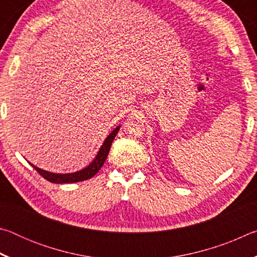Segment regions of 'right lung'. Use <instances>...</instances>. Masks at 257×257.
Segmentation results:
<instances>
[{
	"label": "right lung",
	"mask_w": 257,
	"mask_h": 257,
	"mask_svg": "<svg viewBox=\"0 0 257 257\" xmlns=\"http://www.w3.org/2000/svg\"><path fill=\"white\" fill-rule=\"evenodd\" d=\"M119 129H120V125L113 129V132L108 135V136L105 138V141L103 142L102 146L99 147V150L97 152L96 156L94 158V160L87 165V167L81 169L79 171L70 172V173H54V172L43 170L41 168H37L36 165H34L30 162L29 164L32 165L35 170L40 173L44 179H46L50 182H53V184H72V182L87 180L89 179V178L94 177L99 170H101V168L103 167V164L107 158L108 152H110L113 139H114V137L116 136Z\"/></svg>",
	"instance_id": "1"
}]
</instances>
